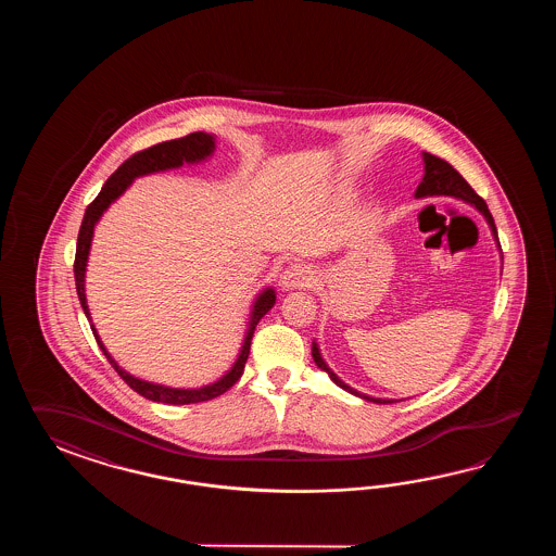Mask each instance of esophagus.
Returning a JSON list of instances; mask_svg holds the SVG:
<instances>
[{
    "label": "esophagus",
    "mask_w": 556,
    "mask_h": 556,
    "mask_svg": "<svg viewBox=\"0 0 556 556\" xmlns=\"http://www.w3.org/2000/svg\"><path fill=\"white\" fill-rule=\"evenodd\" d=\"M314 282V273H312V268L306 266V264H300V262H295V264H290L282 274V288L283 290H294V288H306V286H312Z\"/></svg>",
    "instance_id": "34e87169"
}]
</instances>
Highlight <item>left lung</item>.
I'll use <instances>...</instances> for the list:
<instances>
[{
  "mask_svg": "<svg viewBox=\"0 0 556 556\" xmlns=\"http://www.w3.org/2000/svg\"><path fill=\"white\" fill-rule=\"evenodd\" d=\"M424 165H426V175H424V180L419 182V187L415 190V197L421 199V197H441V194H445V197H453V199L469 202L479 213L483 214L484 220L491 226V232H493V238H495L496 247L501 249L498 235H496L495 220H493V216L489 213L486 202L471 189V185H469L447 161L439 159L435 154L424 153ZM312 357H314L316 366H318L319 369H324L336 386H340L342 390L350 391L352 395H357V397H362V400H366V402L395 403L393 400L369 397L366 393H359V391H355L354 388L345 386L342 379L338 378V376L331 371L330 367H328V364L324 362V357L319 354L318 343L316 342H312Z\"/></svg>",
  "mask_w": 556,
  "mask_h": 556,
  "instance_id": "8db88e82",
  "label": "left lung"
}]
</instances>
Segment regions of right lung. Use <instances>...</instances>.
<instances>
[{
  "label": "right lung",
  "mask_w": 556,
  "mask_h": 556,
  "mask_svg": "<svg viewBox=\"0 0 556 556\" xmlns=\"http://www.w3.org/2000/svg\"><path fill=\"white\" fill-rule=\"evenodd\" d=\"M214 153V137L206 135V132H190L182 139H175V141H165L154 144L144 149L141 153H135L130 159H127L123 165L118 166L117 170L106 178L105 185L101 192L97 194L87 211H85L84 223L79 228V237H77V250H75V264H73V273H75V286H77V295L79 302L84 307L85 316L91 319L89 314V306H87V298H85V268H87V258H89V249H91V240H93L94 225L99 223V218L103 216L106 208L111 206V202L117 201L118 197L127 190L130 182L137 177H144L151 173H161V170H168V168H178L185 163H201L204 159H208ZM276 304V292L273 288H266L254 302L252 314H250L249 331L247 338L242 343V350L238 354V359L235 366L226 371L223 378L214 381L211 386H202L199 390H177V388H166V386H159V383H151L144 379L135 378L127 374L123 367H118L117 362L111 357L106 352L105 345L99 340V333L91 324L94 340L99 343L101 352L105 354L109 364L115 367L118 376L123 381L129 386L130 390L141 393L142 397L151 400L156 403H170V405H189V403H201L214 400L218 395H223L225 391L230 390L237 383L242 371H244V364L249 359L250 342L252 336L256 330V324L261 321L266 312Z\"/></svg>",
  "instance_id": "obj_1"
}]
</instances>
